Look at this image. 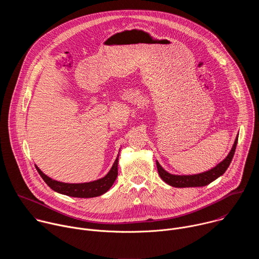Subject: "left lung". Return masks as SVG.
<instances>
[{"label":"left lung","instance_id":"left-lung-1","mask_svg":"<svg viewBox=\"0 0 259 259\" xmlns=\"http://www.w3.org/2000/svg\"><path fill=\"white\" fill-rule=\"evenodd\" d=\"M237 143H238V136L235 140L233 149L230 152V154L228 155V157L223 162H220L217 166H215L213 169H211L207 172H203V173L195 174V175H173V174H170L167 171H165L161 167L159 162L157 161V168H158L159 175L166 183H168L171 187H175V188L205 187L210 182H212L213 180H215L216 178H218L220 175H223L227 171V169L229 168V166L233 160V157L235 155Z\"/></svg>","mask_w":259,"mask_h":259}]
</instances>
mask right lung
<instances>
[{
    "instance_id": "obj_1",
    "label": "right lung",
    "mask_w": 259,
    "mask_h": 259,
    "mask_svg": "<svg viewBox=\"0 0 259 259\" xmlns=\"http://www.w3.org/2000/svg\"><path fill=\"white\" fill-rule=\"evenodd\" d=\"M118 160L119 156L116 159L112 169L109 170V172L103 178L86 183H64L56 181L45 175L36 166L35 168L38 170L41 177L44 179V181L47 183V186L50 187L53 191L69 197L93 198L106 193L114 184L118 176Z\"/></svg>"
}]
</instances>
